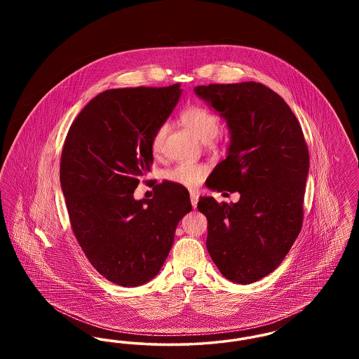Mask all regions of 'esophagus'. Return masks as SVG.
<instances>
[{"label":"esophagus","mask_w":359,"mask_h":359,"mask_svg":"<svg viewBox=\"0 0 359 359\" xmlns=\"http://www.w3.org/2000/svg\"><path fill=\"white\" fill-rule=\"evenodd\" d=\"M189 199H191V205H192V207L196 208L198 201H199V195H198L196 192H191V194H189Z\"/></svg>","instance_id":"esophagus-1"}]
</instances>
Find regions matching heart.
<instances>
[{"instance_id": "b5f03b06", "label": "heart", "mask_w": 359, "mask_h": 359, "mask_svg": "<svg viewBox=\"0 0 359 359\" xmlns=\"http://www.w3.org/2000/svg\"><path fill=\"white\" fill-rule=\"evenodd\" d=\"M180 120L186 125V128L203 142H210L212 138H215L221 128V118L218 117V114L201 104H194L187 107L182 113ZM168 132V123H161L154 130V135L151 137V151L154 156L163 154ZM207 173L208 168L205 164L182 163L165 172V177L175 184L195 188L203 182Z\"/></svg>"}]
</instances>
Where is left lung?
<instances>
[{"instance_id":"left-lung-1","label":"left lung","mask_w":359,"mask_h":359,"mask_svg":"<svg viewBox=\"0 0 359 359\" xmlns=\"http://www.w3.org/2000/svg\"><path fill=\"white\" fill-rule=\"evenodd\" d=\"M195 93L231 133L229 154L205 186L241 194L234 205L199 199L205 246L227 280L250 284L273 272L302 230L307 144L290 106L262 83L198 86Z\"/></svg>"}]
</instances>
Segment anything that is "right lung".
<instances>
[{"instance_id": "1", "label": "right lung", "mask_w": 359, "mask_h": 359, "mask_svg": "<svg viewBox=\"0 0 359 359\" xmlns=\"http://www.w3.org/2000/svg\"><path fill=\"white\" fill-rule=\"evenodd\" d=\"M180 94V83L106 90L78 114L63 145L60 184L74 236L95 271L121 287L158 273L192 208L187 189L171 182L156 184L152 199L133 198L151 171V137Z\"/></svg>"}]
</instances>
